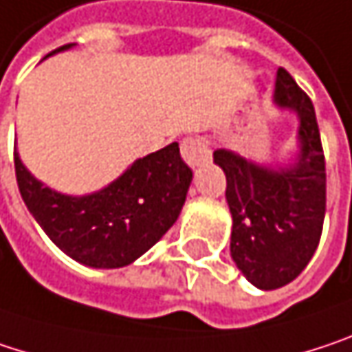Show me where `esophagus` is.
Here are the masks:
<instances>
[{
    "label": "esophagus",
    "instance_id": "34e87169",
    "mask_svg": "<svg viewBox=\"0 0 352 352\" xmlns=\"http://www.w3.org/2000/svg\"><path fill=\"white\" fill-rule=\"evenodd\" d=\"M180 152H182L184 162H186L190 168L202 166L204 162H208V155H210L206 144H204L200 138H184L182 144H180Z\"/></svg>",
    "mask_w": 352,
    "mask_h": 352
}]
</instances>
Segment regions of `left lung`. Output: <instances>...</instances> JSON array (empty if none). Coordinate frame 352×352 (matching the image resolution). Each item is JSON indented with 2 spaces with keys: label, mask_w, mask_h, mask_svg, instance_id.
<instances>
[{
  "label": "left lung",
  "mask_w": 352,
  "mask_h": 352,
  "mask_svg": "<svg viewBox=\"0 0 352 352\" xmlns=\"http://www.w3.org/2000/svg\"><path fill=\"white\" fill-rule=\"evenodd\" d=\"M274 105L294 113L298 121L292 157L263 164L227 148L212 154L227 176L231 257L247 282L259 289H278L302 274L320 241L327 206L316 113L284 68L276 72Z\"/></svg>",
  "instance_id": "1"
}]
</instances>
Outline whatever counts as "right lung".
Listing matches in <instances>:
<instances>
[{"label": "right lung", "mask_w": 352, "mask_h": 352, "mask_svg": "<svg viewBox=\"0 0 352 352\" xmlns=\"http://www.w3.org/2000/svg\"><path fill=\"white\" fill-rule=\"evenodd\" d=\"M70 48L74 44L52 54ZM14 164L20 195L48 239L76 263L95 270L125 267L152 249L178 221L192 182L176 142L138 157L89 195L50 188L23 166L18 150Z\"/></svg>", "instance_id": "obj_1"}]
</instances>
